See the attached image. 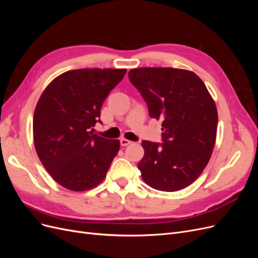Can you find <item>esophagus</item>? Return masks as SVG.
<instances>
[{"mask_svg": "<svg viewBox=\"0 0 258 258\" xmlns=\"http://www.w3.org/2000/svg\"><path fill=\"white\" fill-rule=\"evenodd\" d=\"M129 144H131V141H129V140H127V139H120V145L121 146H127V145H129Z\"/></svg>", "mask_w": 258, "mask_h": 258, "instance_id": "esophagus-1", "label": "esophagus"}]
</instances>
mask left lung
I'll return each instance as SVG.
<instances>
[{
  "label": "left lung",
  "instance_id": "left-lung-1",
  "mask_svg": "<svg viewBox=\"0 0 258 258\" xmlns=\"http://www.w3.org/2000/svg\"><path fill=\"white\" fill-rule=\"evenodd\" d=\"M152 118L162 120L163 143L143 141L138 163L152 188L176 191L200 176L213 152L217 110L198 75L174 68H139L128 73Z\"/></svg>",
  "mask_w": 258,
  "mask_h": 258
}]
</instances>
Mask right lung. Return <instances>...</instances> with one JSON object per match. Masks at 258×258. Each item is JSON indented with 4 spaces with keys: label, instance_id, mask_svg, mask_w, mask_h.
Instances as JSON below:
<instances>
[{
    "label": "right lung",
    "instance_id": "add662e5",
    "mask_svg": "<svg viewBox=\"0 0 258 258\" xmlns=\"http://www.w3.org/2000/svg\"><path fill=\"white\" fill-rule=\"evenodd\" d=\"M126 69H79L60 74L45 88L33 116V141L45 169L59 185L85 191L103 181L119 140L92 134L100 110ZM101 122V121H100Z\"/></svg>",
    "mask_w": 258,
    "mask_h": 258
}]
</instances>
